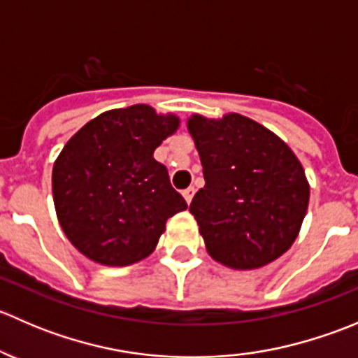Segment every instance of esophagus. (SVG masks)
<instances>
[{
    "instance_id": "34e87169",
    "label": "esophagus",
    "mask_w": 358,
    "mask_h": 358,
    "mask_svg": "<svg viewBox=\"0 0 358 358\" xmlns=\"http://www.w3.org/2000/svg\"><path fill=\"white\" fill-rule=\"evenodd\" d=\"M194 192H196V189H194V187H189V189H185L183 190V197H185V201L189 202L190 204V201H192V197H194Z\"/></svg>"
}]
</instances>
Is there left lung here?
Here are the masks:
<instances>
[{"label":"left lung","instance_id":"obj_1","mask_svg":"<svg viewBox=\"0 0 358 358\" xmlns=\"http://www.w3.org/2000/svg\"><path fill=\"white\" fill-rule=\"evenodd\" d=\"M206 185L190 213L209 256L236 270L268 265L292 246L308 209L301 162L275 133L246 115L194 114L187 122Z\"/></svg>","mask_w":358,"mask_h":358}]
</instances>
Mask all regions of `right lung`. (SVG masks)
Here are the masks:
<instances>
[{
    "instance_id": "obj_1",
    "label": "right lung",
    "mask_w": 358,
    "mask_h": 358,
    "mask_svg": "<svg viewBox=\"0 0 358 358\" xmlns=\"http://www.w3.org/2000/svg\"><path fill=\"white\" fill-rule=\"evenodd\" d=\"M178 126L175 114L138 103L96 115L66 143L53 164V202L64 234L86 258L107 266L140 262L168 218L187 209L154 159Z\"/></svg>"
}]
</instances>
